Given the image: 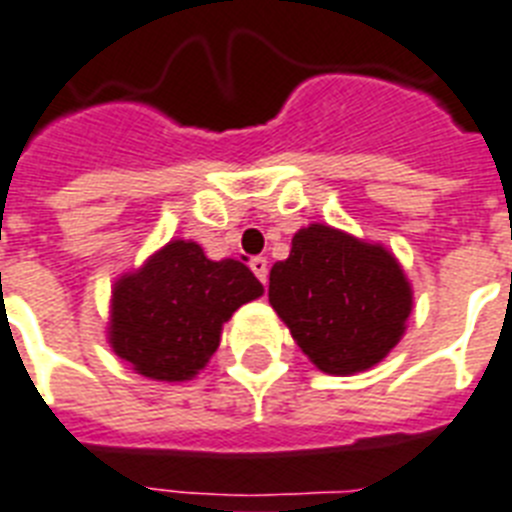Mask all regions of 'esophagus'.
Instances as JSON below:
<instances>
[{
    "label": "esophagus",
    "mask_w": 512,
    "mask_h": 512,
    "mask_svg": "<svg viewBox=\"0 0 512 512\" xmlns=\"http://www.w3.org/2000/svg\"><path fill=\"white\" fill-rule=\"evenodd\" d=\"M248 267L253 269V275L259 277L261 282H267V259H264V256H253L251 261H248Z\"/></svg>",
    "instance_id": "34e87169"
}]
</instances>
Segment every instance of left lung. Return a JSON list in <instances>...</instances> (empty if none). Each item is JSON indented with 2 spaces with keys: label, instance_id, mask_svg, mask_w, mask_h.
<instances>
[{
  "label": "left lung",
  "instance_id": "left-lung-1",
  "mask_svg": "<svg viewBox=\"0 0 512 512\" xmlns=\"http://www.w3.org/2000/svg\"><path fill=\"white\" fill-rule=\"evenodd\" d=\"M269 304L322 372L354 375L399 343L412 290L386 248L312 224L269 272Z\"/></svg>",
  "mask_w": 512,
  "mask_h": 512
}]
</instances>
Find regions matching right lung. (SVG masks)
<instances>
[{"label":"right lung","mask_w":512,"mask_h":512,"mask_svg":"<svg viewBox=\"0 0 512 512\" xmlns=\"http://www.w3.org/2000/svg\"><path fill=\"white\" fill-rule=\"evenodd\" d=\"M264 293L235 259L211 261L198 243L174 240L116 282L110 346L153 380H187L206 367L222 325Z\"/></svg>","instance_id":"right-lung-1"}]
</instances>
